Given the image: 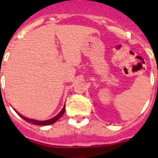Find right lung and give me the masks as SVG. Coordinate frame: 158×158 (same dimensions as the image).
I'll list each match as a JSON object with an SVG mask.
<instances>
[{"mask_svg":"<svg viewBox=\"0 0 158 158\" xmlns=\"http://www.w3.org/2000/svg\"><path fill=\"white\" fill-rule=\"evenodd\" d=\"M65 105L64 106L62 111H60V112L58 113V114L56 115V116H54V118H51V119H48V120H45V121L35 120V119H31V118H26V117L23 116V115H19V114L17 112V111H16V112H17V114L19 115V116L21 117L22 118H23V119H24L25 121H27V123H32V124H35V125H41V126H47V125H50V124L54 123H55L57 120H58V118H61V117L62 116V115H63V114H64V112H65Z\"/></svg>","mask_w":158,"mask_h":158,"instance_id":"right-lung-1","label":"right lung"}]
</instances>
